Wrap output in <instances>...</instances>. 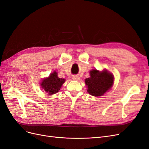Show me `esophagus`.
<instances>
[{
  "instance_id": "34e87169",
  "label": "esophagus",
  "mask_w": 149,
  "mask_h": 149,
  "mask_svg": "<svg viewBox=\"0 0 149 149\" xmlns=\"http://www.w3.org/2000/svg\"><path fill=\"white\" fill-rule=\"evenodd\" d=\"M80 77L77 76V75H74L72 77V79L74 80H80Z\"/></svg>"
}]
</instances>
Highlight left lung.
<instances>
[{"instance_id":"1","label":"left lung","mask_w":149,"mask_h":149,"mask_svg":"<svg viewBox=\"0 0 149 149\" xmlns=\"http://www.w3.org/2000/svg\"><path fill=\"white\" fill-rule=\"evenodd\" d=\"M90 77L85 79V82L88 88V93L94 97L103 95L112 87L114 76L106 69L99 71L93 69L90 72Z\"/></svg>"}]
</instances>
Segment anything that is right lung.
<instances>
[{"mask_svg": "<svg viewBox=\"0 0 149 149\" xmlns=\"http://www.w3.org/2000/svg\"><path fill=\"white\" fill-rule=\"evenodd\" d=\"M65 79L59 78L56 71L51 73L48 77L45 78L41 81V86L49 95H53L59 92Z\"/></svg>", "mask_w": 149, "mask_h": 149, "instance_id": "1", "label": "right lung"}]
</instances>
